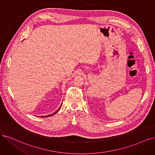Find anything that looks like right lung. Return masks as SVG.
<instances>
[{"label": "right lung", "mask_w": 155, "mask_h": 155, "mask_svg": "<svg viewBox=\"0 0 155 155\" xmlns=\"http://www.w3.org/2000/svg\"><path fill=\"white\" fill-rule=\"evenodd\" d=\"M61 108V107H60ZM59 109H60V108H59ZM59 109H58V110H57L55 113H54V114H50V115H48V116H44V117H48V116H53L54 115V114H56L57 112H58L59 110ZM42 117H43V116H42Z\"/></svg>", "instance_id": "1"}]
</instances>
